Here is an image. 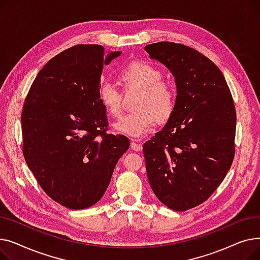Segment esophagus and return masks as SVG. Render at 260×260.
<instances>
[{"label": "esophagus", "mask_w": 260, "mask_h": 260, "mask_svg": "<svg viewBox=\"0 0 260 260\" xmlns=\"http://www.w3.org/2000/svg\"><path fill=\"white\" fill-rule=\"evenodd\" d=\"M131 147L134 149V151L139 152V151H141V149H142V144L137 139H132Z\"/></svg>", "instance_id": "34e87169"}]
</instances>
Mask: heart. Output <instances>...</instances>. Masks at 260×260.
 Returning a JSON list of instances; mask_svg holds the SVG:
<instances>
[{
  "label": "heart",
  "mask_w": 260,
  "mask_h": 260,
  "mask_svg": "<svg viewBox=\"0 0 260 260\" xmlns=\"http://www.w3.org/2000/svg\"><path fill=\"white\" fill-rule=\"evenodd\" d=\"M162 74L157 67L146 62H134L120 72L119 80L126 89H138L133 104L135 109L114 124L117 133L139 137L158 122H168L176 107L175 91L171 85L161 81ZM99 98L106 112L118 117L121 113V93L109 82L99 89Z\"/></svg>",
  "instance_id": "1"
}]
</instances>
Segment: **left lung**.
Segmentation results:
<instances>
[{
  "instance_id": "1",
  "label": "left lung",
  "mask_w": 260,
  "mask_h": 260,
  "mask_svg": "<svg viewBox=\"0 0 260 260\" xmlns=\"http://www.w3.org/2000/svg\"><path fill=\"white\" fill-rule=\"evenodd\" d=\"M144 49L168 67L177 88L172 118L143 145L148 181L165 206L183 212L206 201L232 166L234 101L221 71L196 49L173 42Z\"/></svg>"
}]
</instances>
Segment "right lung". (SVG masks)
<instances>
[{
	"label": "right lung",
	"mask_w": 260,
	"mask_h": 260,
	"mask_svg": "<svg viewBox=\"0 0 260 260\" xmlns=\"http://www.w3.org/2000/svg\"><path fill=\"white\" fill-rule=\"evenodd\" d=\"M121 51L80 44L47 62L36 77L22 111L23 154L44 192L72 210L97 203L129 147L123 135L106 134L99 98L103 66Z\"/></svg>",
	"instance_id": "add662e5"
}]
</instances>
